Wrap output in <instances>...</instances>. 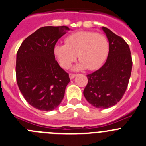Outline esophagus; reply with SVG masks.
<instances>
[{"label": "esophagus", "mask_w": 146, "mask_h": 146, "mask_svg": "<svg viewBox=\"0 0 146 146\" xmlns=\"http://www.w3.org/2000/svg\"><path fill=\"white\" fill-rule=\"evenodd\" d=\"M76 76H77V75L73 74V73H70V74H69V77H70V79H73Z\"/></svg>", "instance_id": "1"}]
</instances>
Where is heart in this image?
Returning a JSON list of instances; mask_svg holds the SVG:
<instances>
[{
    "label": "heart",
    "instance_id": "heart-1",
    "mask_svg": "<svg viewBox=\"0 0 146 146\" xmlns=\"http://www.w3.org/2000/svg\"><path fill=\"white\" fill-rule=\"evenodd\" d=\"M109 43L105 35L93 31H78L68 35L65 44L54 46L53 53L63 68H68L78 58L80 63L76 69L90 70L99 68L106 60Z\"/></svg>",
    "mask_w": 146,
    "mask_h": 146
}]
</instances>
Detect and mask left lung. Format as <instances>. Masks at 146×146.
Here are the masks:
<instances>
[{
	"label": "left lung",
	"instance_id": "left-lung-1",
	"mask_svg": "<svg viewBox=\"0 0 146 146\" xmlns=\"http://www.w3.org/2000/svg\"><path fill=\"white\" fill-rule=\"evenodd\" d=\"M109 42L107 60L100 68L87 75L83 95L97 108H108L121 100L132 70L131 50L121 37L106 27L102 28Z\"/></svg>",
	"mask_w": 146,
	"mask_h": 146
}]
</instances>
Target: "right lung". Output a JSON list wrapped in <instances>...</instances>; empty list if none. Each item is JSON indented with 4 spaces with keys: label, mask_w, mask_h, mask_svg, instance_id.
Here are the masks:
<instances>
[{
    "label": "right lung",
    "mask_w": 146,
    "mask_h": 146,
    "mask_svg": "<svg viewBox=\"0 0 146 146\" xmlns=\"http://www.w3.org/2000/svg\"><path fill=\"white\" fill-rule=\"evenodd\" d=\"M70 31L68 26H44L23 40L16 56L15 74L24 98L35 108L51 111L59 106L70 82L56 60L53 48Z\"/></svg>",
    "instance_id": "obj_1"
}]
</instances>
